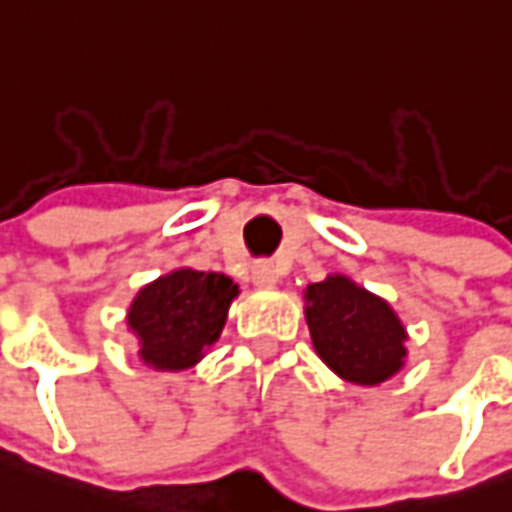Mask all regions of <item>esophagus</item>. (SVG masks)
Returning a JSON list of instances; mask_svg holds the SVG:
<instances>
[{"instance_id":"1","label":"esophagus","mask_w":512,"mask_h":512,"mask_svg":"<svg viewBox=\"0 0 512 512\" xmlns=\"http://www.w3.org/2000/svg\"><path fill=\"white\" fill-rule=\"evenodd\" d=\"M251 280L256 285H275L277 283V269L272 261L267 259H261V261H253V267H251Z\"/></svg>"}]
</instances>
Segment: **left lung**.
<instances>
[{
  "mask_svg": "<svg viewBox=\"0 0 512 512\" xmlns=\"http://www.w3.org/2000/svg\"><path fill=\"white\" fill-rule=\"evenodd\" d=\"M307 323L331 371L355 384L390 379L406 358V331L390 304L342 275L307 288Z\"/></svg>",
  "mask_w": 512,
  "mask_h": 512,
  "instance_id": "1",
  "label": "left lung"
}]
</instances>
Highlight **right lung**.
<instances>
[{"label": "right lung", "mask_w": 512, "mask_h": 512, "mask_svg": "<svg viewBox=\"0 0 512 512\" xmlns=\"http://www.w3.org/2000/svg\"><path fill=\"white\" fill-rule=\"evenodd\" d=\"M235 296L237 285L221 272L178 269L146 285L128 315L141 339V358L162 371L197 363L202 350L219 339Z\"/></svg>", "instance_id": "obj_1"}]
</instances>
